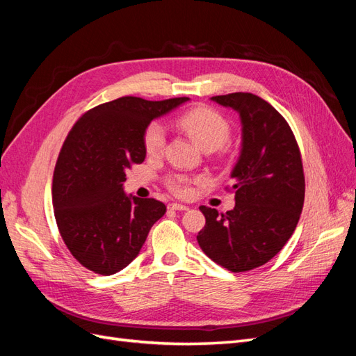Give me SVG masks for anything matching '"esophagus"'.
<instances>
[{
    "mask_svg": "<svg viewBox=\"0 0 356 356\" xmlns=\"http://www.w3.org/2000/svg\"><path fill=\"white\" fill-rule=\"evenodd\" d=\"M169 208L174 211H188V207H186V204H182V203H170Z\"/></svg>",
    "mask_w": 356,
    "mask_h": 356,
    "instance_id": "1",
    "label": "esophagus"
}]
</instances>
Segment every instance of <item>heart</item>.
<instances>
[{
	"label": "heart",
	"mask_w": 356,
	"mask_h": 356,
	"mask_svg": "<svg viewBox=\"0 0 356 356\" xmlns=\"http://www.w3.org/2000/svg\"><path fill=\"white\" fill-rule=\"evenodd\" d=\"M178 124L204 152H213V149L221 148L230 135L229 122L218 111L211 108L190 110L178 118ZM165 144V126L159 122L149 123L144 134V147L147 154L160 156L163 153ZM191 182V178L181 174L166 178L168 188L178 197H190Z\"/></svg>",
	"instance_id": "obj_1"
}]
</instances>
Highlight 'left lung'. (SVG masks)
Listing matches in <instances>:
<instances>
[{"mask_svg": "<svg viewBox=\"0 0 356 356\" xmlns=\"http://www.w3.org/2000/svg\"><path fill=\"white\" fill-rule=\"evenodd\" d=\"M211 101L241 117L242 148L232 170V211L200 207L202 251L230 272L266 264L293 236L305 203L300 149L285 118L260 96L236 92Z\"/></svg>", "mask_w": 356, "mask_h": 356, "instance_id": "1", "label": "left lung"}]
</instances>
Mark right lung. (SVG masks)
I'll use <instances>...</instances> for the list:
<instances>
[{
	"mask_svg": "<svg viewBox=\"0 0 356 356\" xmlns=\"http://www.w3.org/2000/svg\"><path fill=\"white\" fill-rule=\"evenodd\" d=\"M190 98L123 96L95 106L70 131L53 174V209L63 242L89 270L110 276L131 264L165 203L126 195V170L143 163L148 124Z\"/></svg>",
	"mask_w": 356,
	"mask_h": 356,
	"instance_id": "add662e5",
	"label": "right lung"
}]
</instances>
